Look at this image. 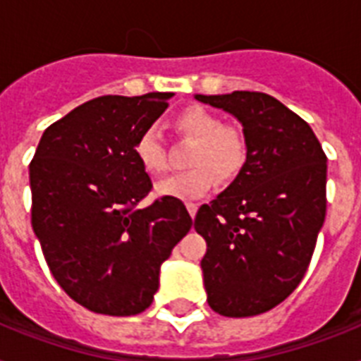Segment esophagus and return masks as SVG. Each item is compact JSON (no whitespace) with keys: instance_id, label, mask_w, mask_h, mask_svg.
Returning <instances> with one entry per match:
<instances>
[{"instance_id":"obj_1","label":"esophagus","mask_w":361,"mask_h":361,"mask_svg":"<svg viewBox=\"0 0 361 361\" xmlns=\"http://www.w3.org/2000/svg\"><path fill=\"white\" fill-rule=\"evenodd\" d=\"M187 212H189V215H191V217H195L198 212V204H195V202L187 204Z\"/></svg>"}]
</instances>
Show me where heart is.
Returning a JSON list of instances; mask_svg holds the SVG:
<instances>
[{"label": "heart", "mask_w": 361, "mask_h": 361, "mask_svg": "<svg viewBox=\"0 0 361 361\" xmlns=\"http://www.w3.org/2000/svg\"><path fill=\"white\" fill-rule=\"evenodd\" d=\"M176 127L180 133L197 140V146L189 155L192 169L159 181L155 185L159 197L178 200L202 198L215 185V174L228 180L236 176L245 163V140L238 130L225 127V121L214 112L202 106H189L178 114ZM133 153L136 163L149 176L163 174L169 166L163 138L153 127H147L138 135Z\"/></svg>", "instance_id": "obj_1"}]
</instances>
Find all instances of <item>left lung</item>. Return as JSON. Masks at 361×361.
<instances>
[{
  "instance_id": "left-lung-1",
  "label": "left lung",
  "mask_w": 361,
  "mask_h": 361,
  "mask_svg": "<svg viewBox=\"0 0 361 361\" xmlns=\"http://www.w3.org/2000/svg\"><path fill=\"white\" fill-rule=\"evenodd\" d=\"M195 99L234 116L247 149L236 180L195 219L208 243L200 262L208 303L223 317H255L279 305L307 271L326 217L328 159L313 129L271 95Z\"/></svg>"
}]
</instances>
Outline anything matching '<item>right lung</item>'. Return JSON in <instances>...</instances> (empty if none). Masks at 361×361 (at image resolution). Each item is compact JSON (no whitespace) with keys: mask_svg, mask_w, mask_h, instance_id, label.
<instances>
[{"mask_svg":"<svg viewBox=\"0 0 361 361\" xmlns=\"http://www.w3.org/2000/svg\"><path fill=\"white\" fill-rule=\"evenodd\" d=\"M172 95L92 99L42 133L30 164L31 226L48 268L93 313L130 317L149 307L161 264L191 231L178 198L136 208L152 180L133 146Z\"/></svg>","mask_w":361,"mask_h":361,"instance_id":"obj_1","label":"right lung"}]
</instances>
